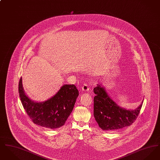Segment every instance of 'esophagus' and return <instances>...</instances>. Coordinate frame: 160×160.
I'll return each mask as SVG.
<instances>
[{"label":"esophagus","instance_id":"obj_1","mask_svg":"<svg viewBox=\"0 0 160 160\" xmlns=\"http://www.w3.org/2000/svg\"><path fill=\"white\" fill-rule=\"evenodd\" d=\"M82 90L83 91H89V88L88 84L87 83H84L82 87Z\"/></svg>","mask_w":160,"mask_h":160}]
</instances>
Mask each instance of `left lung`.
<instances>
[{
  "instance_id": "1",
  "label": "left lung",
  "mask_w": 160,
  "mask_h": 160,
  "mask_svg": "<svg viewBox=\"0 0 160 160\" xmlns=\"http://www.w3.org/2000/svg\"><path fill=\"white\" fill-rule=\"evenodd\" d=\"M93 115L99 127L112 131L129 127L136 120L143 101L134 110H127L118 106L107 95L104 88L98 84L93 89Z\"/></svg>"
}]
</instances>
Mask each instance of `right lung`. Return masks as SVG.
<instances>
[{
  "label": "right lung",
  "instance_id": "right-lung-1",
  "mask_svg": "<svg viewBox=\"0 0 160 160\" xmlns=\"http://www.w3.org/2000/svg\"><path fill=\"white\" fill-rule=\"evenodd\" d=\"M18 93L23 108L32 122L50 129L59 128L65 124L79 94L75 85L65 84L50 99L36 102L25 95L22 77L18 83Z\"/></svg>",
  "mask_w": 160,
  "mask_h": 160
}]
</instances>
